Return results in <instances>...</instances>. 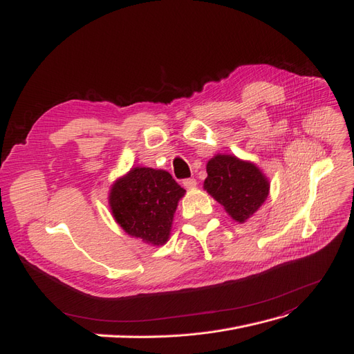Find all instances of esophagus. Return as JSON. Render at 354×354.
<instances>
[{"label": "esophagus", "mask_w": 354, "mask_h": 354, "mask_svg": "<svg viewBox=\"0 0 354 354\" xmlns=\"http://www.w3.org/2000/svg\"><path fill=\"white\" fill-rule=\"evenodd\" d=\"M182 184H184L185 188H194V187L197 185V180L194 179V178H187V179H184V182H182Z\"/></svg>", "instance_id": "34e87169"}]
</instances>
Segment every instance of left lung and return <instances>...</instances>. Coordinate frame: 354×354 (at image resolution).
<instances>
[{
	"instance_id": "left-lung-1",
	"label": "left lung",
	"mask_w": 354,
	"mask_h": 354,
	"mask_svg": "<svg viewBox=\"0 0 354 354\" xmlns=\"http://www.w3.org/2000/svg\"><path fill=\"white\" fill-rule=\"evenodd\" d=\"M204 189L236 222H245L269 194V182L253 165L235 156H216L207 163Z\"/></svg>"
}]
</instances>
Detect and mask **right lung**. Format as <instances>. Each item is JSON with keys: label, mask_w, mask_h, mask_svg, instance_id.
Here are the masks:
<instances>
[{"label": "right lung", "mask_w": 354, "mask_h": 354, "mask_svg": "<svg viewBox=\"0 0 354 354\" xmlns=\"http://www.w3.org/2000/svg\"><path fill=\"white\" fill-rule=\"evenodd\" d=\"M185 189L166 170L133 167L110 192V207L124 232L147 244L167 241L174 213Z\"/></svg>", "instance_id": "obj_1"}]
</instances>
